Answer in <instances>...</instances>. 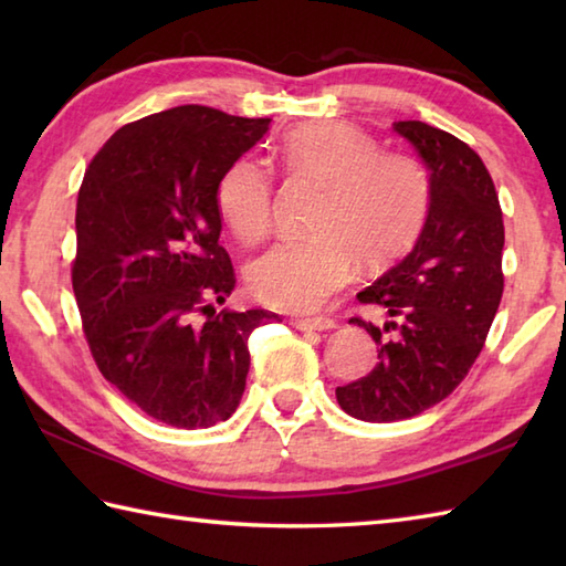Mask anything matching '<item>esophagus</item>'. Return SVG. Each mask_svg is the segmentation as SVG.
<instances>
[{
  "label": "esophagus",
  "instance_id": "34e87169",
  "mask_svg": "<svg viewBox=\"0 0 566 566\" xmlns=\"http://www.w3.org/2000/svg\"><path fill=\"white\" fill-rule=\"evenodd\" d=\"M292 326L296 331H333L338 323L326 316H316V318H292Z\"/></svg>",
  "mask_w": 566,
  "mask_h": 566
}]
</instances>
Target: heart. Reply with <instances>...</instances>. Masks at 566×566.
<instances>
[{
  "label": "heart",
  "instance_id": "b5f03b06",
  "mask_svg": "<svg viewBox=\"0 0 566 566\" xmlns=\"http://www.w3.org/2000/svg\"><path fill=\"white\" fill-rule=\"evenodd\" d=\"M286 172L323 189L316 235L290 238L250 262L245 280L262 304L314 311L365 268H384L416 245L428 221L432 182L426 165L403 150H381L350 124H308L284 136ZM272 175L255 158H238L216 185V209L240 243L272 228Z\"/></svg>",
  "mask_w": 566,
  "mask_h": 566
}]
</instances>
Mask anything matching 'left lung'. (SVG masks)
Instances as JSON below:
<instances>
[{
	"instance_id": "8db88e82",
	"label": "left lung",
	"mask_w": 566,
	"mask_h": 566,
	"mask_svg": "<svg viewBox=\"0 0 566 566\" xmlns=\"http://www.w3.org/2000/svg\"><path fill=\"white\" fill-rule=\"evenodd\" d=\"M394 128L430 167L432 203L416 248L357 294L389 316L384 326L350 318L375 338L379 363L335 389L343 411L367 423L413 418L448 399L482 353L503 296V213L486 165L448 130Z\"/></svg>"
}]
</instances>
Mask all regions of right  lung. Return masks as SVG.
Segmentation results:
<instances>
[{
    "mask_svg": "<svg viewBox=\"0 0 566 566\" xmlns=\"http://www.w3.org/2000/svg\"><path fill=\"white\" fill-rule=\"evenodd\" d=\"M268 126L175 106L118 128L82 179L72 292L84 338L104 379L172 428L235 413L250 333L276 321L262 308H213L235 286L216 185Z\"/></svg>",
    "mask_w": 566,
    "mask_h": 566,
    "instance_id": "obj_1",
    "label": "right lung"
}]
</instances>
